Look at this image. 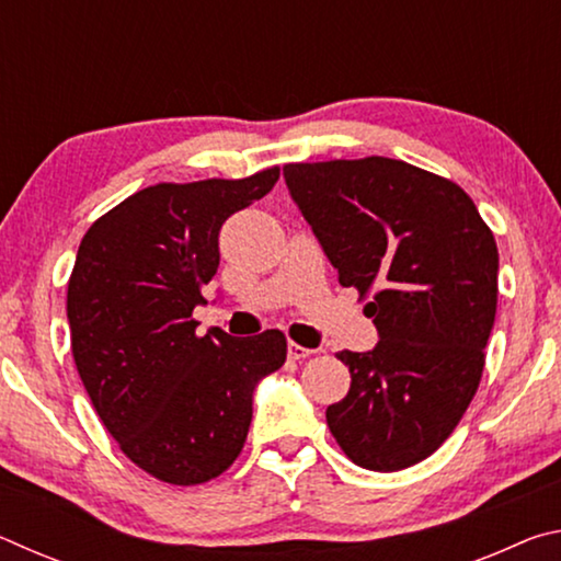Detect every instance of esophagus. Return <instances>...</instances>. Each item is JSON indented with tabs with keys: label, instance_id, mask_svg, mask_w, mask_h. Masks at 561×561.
Listing matches in <instances>:
<instances>
[{
	"label": "esophagus",
	"instance_id": "34e87169",
	"mask_svg": "<svg viewBox=\"0 0 561 561\" xmlns=\"http://www.w3.org/2000/svg\"><path fill=\"white\" fill-rule=\"evenodd\" d=\"M311 354H314V351L311 348H307V346H299L297 341H289V346H287V356L291 358V360H301V358H309Z\"/></svg>",
	"mask_w": 561,
	"mask_h": 561
}]
</instances>
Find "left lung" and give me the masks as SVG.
Returning <instances> with one entry per match:
<instances>
[{
	"label": "left lung",
	"mask_w": 561,
	"mask_h": 561,
	"mask_svg": "<svg viewBox=\"0 0 561 561\" xmlns=\"http://www.w3.org/2000/svg\"><path fill=\"white\" fill-rule=\"evenodd\" d=\"M284 180L339 270L371 297L374 351H339L351 371L327 408L358 468H411L448 440L478 393L497 311V244L460 185L381 156L287 163Z\"/></svg>",
	"instance_id": "obj_1"
}]
</instances>
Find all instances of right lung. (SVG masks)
Masks as SVG:
<instances>
[{"instance_id": "1", "label": "right lung", "mask_w": 561, "mask_h": 561, "mask_svg": "<svg viewBox=\"0 0 561 561\" xmlns=\"http://www.w3.org/2000/svg\"><path fill=\"white\" fill-rule=\"evenodd\" d=\"M279 180L158 183L101 215L83 234L66 291L71 354L106 431L130 462L168 485H201L242 453L252 393L287 358L267 329L197 336L193 309L220 264L227 217Z\"/></svg>"}]
</instances>
